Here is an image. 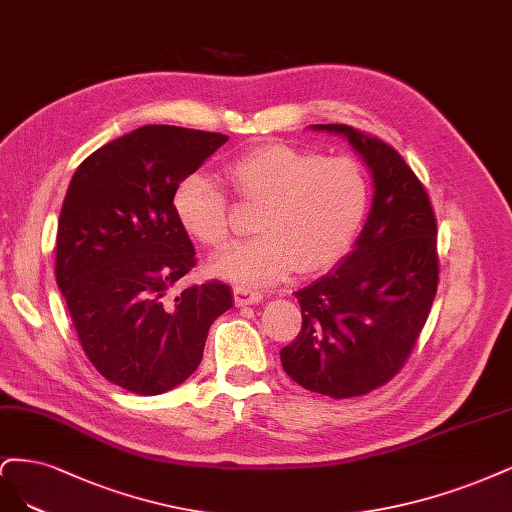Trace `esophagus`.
Listing matches in <instances>:
<instances>
[{"label": "esophagus", "mask_w": 512, "mask_h": 512, "mask_svg": "<svg viewBox=\"0 0 512 512\" xmlns=\"http://www.w3.org/2000/svg\"><path fill=\"white\" fill-rule=\"evenodd\" d=\"M263 300L261 291H253L249 287H236L234 289V302L236 306H249V304H259Z\"/></svg>", "instance_id": "obj_1"}]
</instances>
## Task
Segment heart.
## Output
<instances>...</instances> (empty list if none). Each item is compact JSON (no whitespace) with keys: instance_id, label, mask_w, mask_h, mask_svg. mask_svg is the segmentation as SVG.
Listing matches in <instances>:
<instances>
[{"instance_id":"heart-1","label":"heart","mask_w":512,"mask_h":512,"mask_svg":"<svg viewBox=\"0 0 512 512\" xmlns=\"http://www.w3.org/2000/svg\"><path fill=\"white\" fill-rule=\"evenodd\" d=\"M244 204L261 206L255 232L212 261V272L240 287H263L295 268L317 272L351 249L368 210V180L359 163L289 144H263L227 166ZM174 208L187 232L208 249L229 240V204L206 174L178 185Z\"/></svg>"}]
</instances>
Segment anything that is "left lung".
Wrapping results in <instances>:
<instances>
[{
    "mask_svg": "<svg viewBox=\"0 0 512 512\" xmlns=\"http://www.w3.org/2000/svg\"><path fill=\"white\" fill-rule=\"evenodd\" d=\"M349 138L374 178V202L355 249L295 298L302 329L280 351L308 391L357 398L398 374L438 289L436 214L425 187L385 140L351 125H312Z\"/></svg>",
    "mask_w": 512,
    "mask_h": 512,
    "instance_id": "8db88e82",
    "label": "left lung"
}]
</instances>
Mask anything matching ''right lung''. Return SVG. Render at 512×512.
<instances>
[{"instance_id": "1", "label": "right lung", "mask_w": 512, "mask_h": 512, "mask_svg": "<svg viewBox=\"0 0 512 512\" xmlns=\"http://www.w3.org/2000/svg\"><path fill=\"white\" fill-rule=\"evenodd\" d=\"M225 142L212 131L144 125L91 153L65 193L57 285L95 370L131 393L187 381L212 321L234 306L221 280L174 293L195 268L176 189Z\"/></svg>"}]
</instances>
